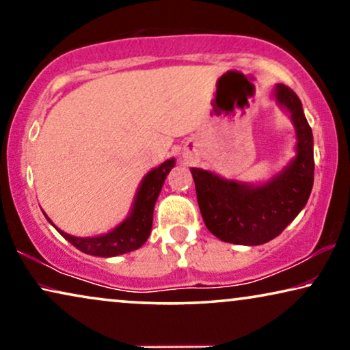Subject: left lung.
Instances as JSON below:
<instances>
[{"label": "left lung", "mask_w": 350, "mask_h": 350, "mask_svg": "<svg viewBox=\"0 0 350 350\" xmlns=\"http://www.w3.org/2000/svg\"><path fill=\"white\" fill-rule=\"evenodd\" d=\"M277 102L288 109L296 127L295 161L269 183L247 186L191 169L205 226L224 242L261 245L279 236L308 202L314 185V138L303 105L288 85H275Z\"/></svg>", "instance_id": "obj_1"}]
</instances>
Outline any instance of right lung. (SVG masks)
<instances>
[{"label": "right lung", "instance_id": "obj_1", "mask_svg": "<svg viewBox=\"0 0 350 350\" xmlns=\"http://www.w3.org/2000/svg\"><path fill=\"white\" fill-rule=\"evenodd\" d=\"M174 165V159L165 161L164 164L151 170L143 178L140 188H138L131 217L119 224L116 229H113L111 232L97 237H75L60 231V229H55L71 245L81 252L88 253V255L109 258L137 250V248H140L148 241L152 226V210H154L157 196L161 193L165 176L169 175Z\"/></svg>", "mask_w": 350, "mask_h": 350}]
</instances>
